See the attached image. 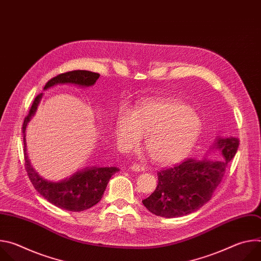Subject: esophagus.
<instances>
[{
    "mask_svg": "<svg viewBox=\"0 0 261 261\" xmlns=\"http://www.w3.org/2000/svg\"><path fill=\"white\" fill-rule=\"evenodd\" d=\"M145 166L144 165H140V164H137V163H135V164H133L132 166H131V170L132 171H135V172H139V171H145Z\"/></svg>",
    "mask_w": 261,
    "mask_h": 261,
    "instance_id": "esophagus-1",
    "label": "esophagus"
}]
</instances>
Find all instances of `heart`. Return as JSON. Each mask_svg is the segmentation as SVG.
I'll return each instance as SVG.
<instances>
[{"mask_svg": "<svg viewBox=\"0 0 261 261\" xmlns=\"http://www.w3.org/2000/svg\"><path fill=\"white\" fill-rule=\"evenodd\" d=\"M118 140L132 151L146 137L148 156L157 163L170 164L187 156L195 145L201 121L190 106L176 99L143 102L132 114L123 110L116 121Z\"/></svg>", "mask_w": 261, "mask_h": 261, "instance_id": "obj_1", "label": "heart"}]
</instances>
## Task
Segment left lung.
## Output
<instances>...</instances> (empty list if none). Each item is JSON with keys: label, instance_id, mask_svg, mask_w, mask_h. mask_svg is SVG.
I'll return each instance as SVG.
<instances>
[{"label": "left lung", "instance_id": "left-lung-1", "mask_svg": "<svg viewBox=\"0 0 261 261\" xmlns=\"http://www.w3.org/2000/svg\"><path fill=\"white\" fill-rule=\"evenodd\" d=\"M239 144L236 137L218 138L213 150L220 154L219 160L190 158L161 169L157 173V188L142 200L143 205L164 218H176L197 211L211 199L222 181Z\"/></svg>", "mask_w": 261, "mask_h": 261}]
</instances>
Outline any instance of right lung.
Here are the masks:
<instances>
[{
	"instance_id": "add662e5",
	"label": "right lung",
	"mask_w": 261,
	"mask_h": 261,
	"mask_svg": "<svg viewBox=\"0 0 261 261\" xmlns=\"http://www.w3.org/2000/svg\"><path fill=\"white\" fill-rule=\"evenodd\" d=\"M99 76V73L92 71L73 70L59 74L48 81L44 90L58 84H74L90 87L96 83ZM41 98L42 93L35 98L22 125L24 167L35 189L54 205L71 212L86 211L101 200L110 177L120 169L118 167H87L75 172L69 178L58 182L48 181L42 178L31 166L25 153V128L31 118L34 116Z\"/></svg>"
}]
</instances>
